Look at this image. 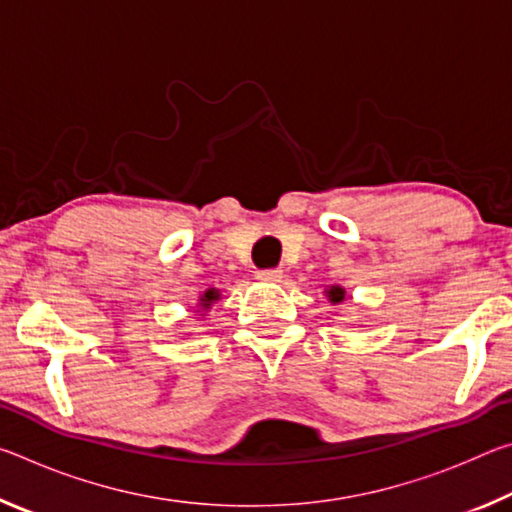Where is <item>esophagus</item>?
Here are the masks:
<instances>
[{
	"label": "esophagus",
	"mask_w": 512,
	"mask_h": 512,
	"mask_svg": "<svg viewBox=\"0 0 512 512\" xmlns=\"http://www.w3.org/2000/svg\"><path fill=\"white\" fill-rule=\"evenodd\" d=\"M257 280H262V282H280L282 280V271H280V268H262V271H257Z\"/></svg>",
	"instance_id": "esophagus-1"
}]
</instances>
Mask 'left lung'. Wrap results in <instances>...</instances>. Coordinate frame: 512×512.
Segmentation results:
<instances>
[{
  "instance_id": "obj_1",
  "label": "left lung",
  "mask_w": 512,
  "mask_h": 512,
  "mask_svg": "<svg viewBox=\"0 0 512 512\" xmlns=\"http://www.w3.org/2000/svg\"><path fill=\"white\" fill-rule=\"evenodd\" d=\"M327 293H329V300H332V302H341L343 296H345V291L341 287H332Z\"/></svg>"
}]
</instances>
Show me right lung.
Listing matches in <instances>:
<instances>
[{
	"label": "right lung",
	"mask_w": 512,
	"mask_h": 512,
	"mask_svg": "<svg viewBox=\"0 0 512 512\" xmlns=\"http://www.w3.org/2000/svg\"><path fill=\"white\" fill-rule=\"evenodd\" d=\"M216 298H219V293H216L214 289L207 291L205 296H203V307H210V302H212V300H216Z\"/></svg>",
	"instance_id": "add662e5"
}]
</instances>
